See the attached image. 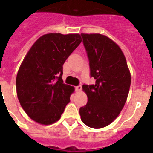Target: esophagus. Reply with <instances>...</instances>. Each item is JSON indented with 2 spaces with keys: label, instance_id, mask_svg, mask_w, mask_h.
Wrapping results in <instances>:
<instances>
[{
  "label": "esophagus",
  "instance_id": "34e87169",
  "mask_svg": "<svg viewBox=\"0 0 153 153\" xmlns=\"http://www.w3.org/2000/svg\"><path fill=\"white\" fill-rule=\"evenodd\" d=\"M81 90H82V86H80V85H79V86H75V91H76V92H79Z\"/></svg>",
  "mask_w": 153,
  "mask_h": 153
}]
</instances>
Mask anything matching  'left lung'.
Returning a JSON list of instances; mask_svg holds the SVG:
<instances>
[{
    "label": "left lung",
    "mask_w": 153,
    "mask_h": 153,
    "mask_svg": "<svg viewBox=\"0 0 153 153\" xmlns=\"http://www.w3.org/2000/svg\"><path fill=\"white\" fill-rule=\"evenodd\" d=\"M94 85L82 89L88 102L79 109L81 120L93 128L105 127L117 118L127 100L131 75L121 49L109 37L82 33Z\"/></svg>",
    "instance_id": "left-lung-1"
}]
</instances>
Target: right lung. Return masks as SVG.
<instances>
[{"label": "right lung", "instance_id": "add662e5", "mask_svg": "<svg viewBox=\"0 0 153 153\" xmlns=\"http://www.w3.org/2000/svg\"><path fill=\"white\" fill-rule=\"evenodd\" d=\"M82 42L79 34L49 33L35 42L16 75L20 105L41 125L59 120L74 89L63 83L62 65Z\"/></svg>", "mask_w": 153, "mask_h": 153}]
</instances>
